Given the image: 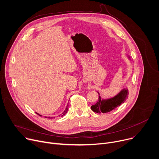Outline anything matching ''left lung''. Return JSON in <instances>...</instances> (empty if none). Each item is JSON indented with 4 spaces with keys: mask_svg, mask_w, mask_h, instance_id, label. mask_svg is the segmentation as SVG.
Here are the masks:
<instances>
[{
    "mask_svg": "<svg viewBox=\"0 0 159 159\" xmlns=\"http://www.w3.org/2000/svg\"><path fill=\"white\" fill-rule=\"evenodd\" d=\"M130 59V57H128ZM99 94V99L96 104L91 106V109L97 113H106L115 109L117 107L125 102L128 98V89H123L121 91L113 98L103 99H101L100 94Z\"/></svg>",
    "mask_w": 159,
    "mask_h": 159,
    "instance_id": "8db88e82",
    "label": "left lung"
}]
</instances>
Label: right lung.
Wrapping results in <instances>:
<instances>
[{"mask_svg":"<svg viewBox=\"0 0 159 159\" xmlns=\"http://www.w3.org/2000/svg\"><path fill=\"white\" fill-rule=\"evenodd\" d=\"M68 108H69V105H67V106H66V107L65 108V111L62 112V114L61 115V116H63L64 115H66V113L67 112V111H68ZM37 113V112H36ZM37 114H38V113H37ZM38 115H39V114H38ZM39 116H41V115H39ZM46 118H47V117H46ZM55 118V117H54ZM48 118H50V117H48Z\"/></svg>","mask_w":159,"mask_h":159,"instance_id":"obj_1","label":"right lung"}]
</instances>
